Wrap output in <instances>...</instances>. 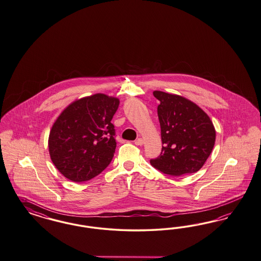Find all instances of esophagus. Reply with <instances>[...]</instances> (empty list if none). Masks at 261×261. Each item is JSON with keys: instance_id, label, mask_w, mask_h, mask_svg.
<instances>
[{"instance_id": "1", "label": "esophagus", "mask_w": 261, "mask_h": 261, "mask_svg": "<svg viewBox=\"0 0 261 261\" xmlns=\"http://www.w3.org/2000/svg\"><path fill=\"white\" fill-rule=\"evenodd\" d=\"M136 145H143L144 144V140L142 138H139L135 141Z\"/></svg>"}]
</instances>
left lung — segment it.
<instances>
[{
	"label": "left lung",
	"instance_id": "1",
	"mask_svg": "<svg viewBox=\"0 0 261 261\" xmlns=\"http://www.w3.org/2000/svg\"><path fill=\"white\" fill-rule=\"evenodd\" d=\"M161 127L162 152L150 160L158 171L183 175L201 169L215 144L211 119L194 102L160 90L153 91Z\"/></svg>",
	"mask_w": 261,
	"mask_h": 261
}]
</instances>
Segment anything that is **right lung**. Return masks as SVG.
Returning <instances> with one entry per match:
<instances>
[{
	"label": "right lung",
	"mask_w": 261,
	"mask_h": 261,
	"mask_svg": "<svg viewBox=\"0 0 261 261\" xmlns=\"http://www.w3.org/2000/svg\"><path fill=\"white\" fill-rule=\"evenodd\" d=\"M119 100L103 93L74 101L57 118L48 146L59 171L74 182L91 179L104 171L116 151L111 122Z\"/></svg>",
	"instance_id": "add662e5"
}]
</instances>
